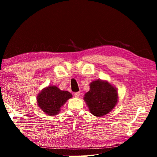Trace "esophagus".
I'll return each mask as SVG.
<instances>
[{"label": "esophagus", "mask_w": 157, "mask_h": 157, "mask_svg": "<svg viewBox=\"0 0 157 157\" xmlns=\"http://www.w3.org/2000/svg\"><path fill=\"white\" fill-rule=\"evenodd\" d=\"M74 95H75V98H79V95H80V92H75L74 94Z\"/></svg>", "instance_id": "esophagus-1"}]
</instances>
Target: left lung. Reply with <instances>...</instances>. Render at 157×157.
Listing matches in <instances>:
<instances>
[{
  "mask_svg": "<svg viewBox=\"0 0 157 157\" xmlns=\"http://www.w3.org/2000/svg\"><path fill=\"white\" fill-rule=\"evenodd\" d=\"M84 100L89 111L95 116H105L113 109L118 102V92L107 81H93L90 90L84 95Z\"/></svg>",
  "mask_w": 157,
  "mask_h": 157,
  "instance_id": "obj_1",
  "label": "left lung"
}]
</instances>
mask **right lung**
<instances>
[{
    "label": "right lung",
    "instance_id": "1",
    "mask_svg": "<svg viewBox=\"0 0 157 157\" xmlns=\"http://www.w3.org/2000/svg\"><path fill=\"white\" fill-rule=\"evenodd\" d=\"M71 97L72 94L67 91H62L55 86H48L37 95V104L48 116H55Z\"/></svg>",
    "mask_w": 157,
    "mask_h": 157
}]
</instances>
